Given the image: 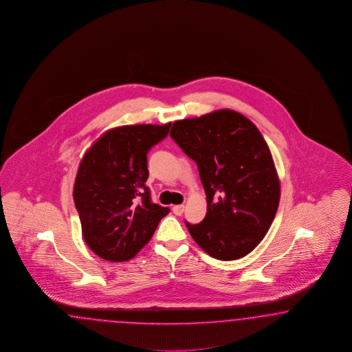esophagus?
I'll use <instances>...</instances> for the list:
<instances>
[{
	"label": "esophagus",
	"mask_w": 352,
	"mask_h": 352,
	"mask_svg": "<svg viewBox=\"0 0 352 352\" xmlns=\"http://www.w3.org/2000/svg\"><path fill=\"white\" fill-rule=\"evenodd\" d=\"M184 210H185V207H184L182 204H179V206H173V208H172V212H173L176 216H181V214L184 213Z\"/></svg>",
	"instance_id": "esophagus-1"
}]
</instances>
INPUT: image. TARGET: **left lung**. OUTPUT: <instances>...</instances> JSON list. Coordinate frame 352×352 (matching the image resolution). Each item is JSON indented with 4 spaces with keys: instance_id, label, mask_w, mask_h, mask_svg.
<instances>
[{
    "instance_id": "8db88e82",
    "label": "left lung",
    "mask_w": 352,
    "mask_h": 352,
    "mask_svg": "<svg viewBox=\"0 0 352 352\" xmlns=\"http://www.w3.org/2000/svg\"><path fill=\"white\" fill-rule=\"evenodd\" d=\"M172 139L198 166L207 214L186 222L195 243L219 261L240 259L268 232L280 204V185L261 131L232 109L175 121Z\"/></svg>"
}]
</instances>
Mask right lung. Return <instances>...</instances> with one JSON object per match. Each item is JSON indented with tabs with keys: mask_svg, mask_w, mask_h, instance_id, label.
<instances>
[{
	"mask_svg": "<svg viewBox=\"0 0 352 352\" xmlns=\"http://www.w3.org/2000/svg\"><path fill=\"white\" fill-rule=\"evenodd\" d=\"M166 125H126L106 131L81 160L74 201L91 252L109 261L134 258L170 213L151 200L146 154L163 140Z\"/></svg>",
	"mask_w": 352,
	"mask_h": 352,
	"instance_id": "right-lung-1",
	"label": "right lung"
}]
</instances>
